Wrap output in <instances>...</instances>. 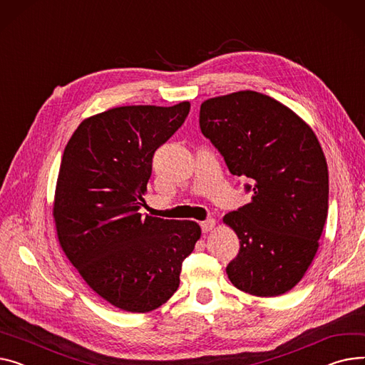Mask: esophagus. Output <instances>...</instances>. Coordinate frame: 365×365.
Returning a JSON list of instances; mask_svg holds the SVG:
<instances>
[{"mask_svg": "<svg viewBox=\"0 0 365 365\" xmlns=\"http://www.w3.org/2000/svg\"><path fill=\"white\" fill-rule=\"evenodd\" d=\"M201 227H202L204 233H208V232H211L215 227V220H214V218H208V220L201 223Z\"/></svg>", "mask_w": 365, "mask_h": 365, "instance_id": "1", "label": "esophagus"}]
</instances>
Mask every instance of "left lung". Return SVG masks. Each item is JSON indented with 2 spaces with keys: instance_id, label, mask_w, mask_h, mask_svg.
Here are the masks:
<instances>
[{
  "instance_id": "obj_1",
  "label": "left lung",
  "mask_w": 365,
  "mask_h": 365,
  "mask_svg": "<svg viewBox=\"0 0 365 365\" xmlns=\"http://www.w3.org/2000/svg\"><path fill=\"white\" fill-rule=\"evenodd\" d=\"M200 126L230 173L252 182L251 202L223 217L240 244L229 280L254 297L286 294L309 269L327 218L329 172L317 136L297 113L255 91L204 101Z\"/></svg>"
}]
</instances>
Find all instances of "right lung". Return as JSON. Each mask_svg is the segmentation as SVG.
I'll list each match as a JSON object with an SVG mask.
<instances>
[{
	"instance_id": "right-lung-1",
	"label": "right lung",
	"mask_w": 365,
	"mask_h": 365,
	"mask_svg": "<svg viewBox=\"0 0 365 365\" xmlns=\"http://www.w3.org/2000/svg\"><path fill=\"white\" fill-rule=\"evenodd\" d=\"M189 108L183 101L91 115L61 158L53 205L58 244L96 295L128 312H150L172 298L201 237L195 222L139 212L153 155Z\"/></svg>"
}]
</instances>
